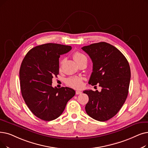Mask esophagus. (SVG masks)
<instances>
[{"instance_id": "34e87169", "label": "esophagus", "mask_w": 148, "mask_h": 148, "mask_svg": "<svg viewBox=\"0 0 148 148\" xmlns=\"http://www.w3.org/2000/svg\"><path fill=\"white\" fill-rule=\"evenodd\" d=\"M82 92V91H75V94H77V95H79V94H81Z\"/></svg>"}]
</instances>
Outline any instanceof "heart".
<instances>
[{
    "mask_svg": "<svg viewBox=\"0 0 148 148\" xmlns=\"http://www.w3.org/2000/svg\"><path fill=\"white\" fill-rule=\"evenodd\" d=\"M73 58L78 65L83 61L87 60L86 56L79 51L73 54ZM66 84L74 88H80L83 86V79L78 77H71L66 80Z\"/></svg>",
    "mask_w": 148,
    "mask_h": 148,
    "instance_id": "1",
    "label": "heart"
}]
</instances>
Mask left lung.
<instances>
[{"instance_id": "obj_1", "label": "left lung", "mask_w": 148, "mask_h": 148, "mask_svg": "<svg viewBox=\"0 0 148 148\" xmlns=\"http://www.w3.org/2000/svg\"><path fill=\"white\" fill-rule=\"evenodd\" d=\"M82 49L93 63L88 83L101 87V92L83 91L89 97L86 112L96 120H108L117 114L127 98L131 79L129 63L117 48L106 42L93 43Z\"/></svg>"}]
</instances>
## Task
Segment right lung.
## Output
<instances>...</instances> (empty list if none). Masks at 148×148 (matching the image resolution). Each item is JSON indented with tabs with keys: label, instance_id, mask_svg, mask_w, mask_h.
Listing matches in <instances>:
<instances>
[{
	"label": "right lung",
	"instance_id": "obj_1",
	"mask_svg": "<svg viewBox=\"0 0 148 148\" xmlns=\"http://www.w3.org/2000/svg\"><path fill=\"white\" fill-rule=\"evenodd\" d=\"M71 47L49 43L29 50L22 62L19 76L22 97L30 111L38 118L51 121L58 118L75 92L68 87L52 86L59 74V57Z\"/></svg>",
	"mask_w": 148,
	"mask_h": 148
}]
</instances>
